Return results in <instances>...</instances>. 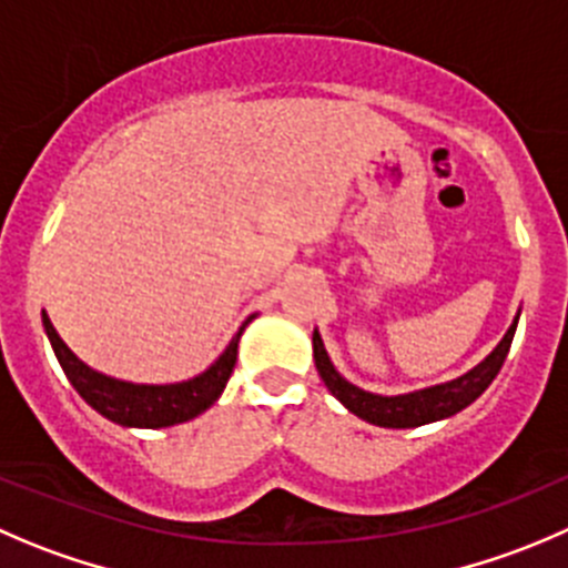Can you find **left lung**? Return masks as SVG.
<instances>
[{"instance_id": "left-lung-1", "label": "left lung", "mask_w": 568, "mask_h": 568, "mask_svg": "<svg viewBox=\"0 0 568 568\" xmlns=\"http://www.w3.org/2000/svg\"><path fill=\"white\" fill-rule=\"evenodd\" d=\"M516 324H519V316L514 318V324H510L505 338L497 344V349H494L480 366L466 372L464 377L405 396H377L357 388V385L346 383V379L335 372L333 363H329L322 344V335L318 333H313V361H316L318 374H322L324 385L333 390L335 399L344 402V405L349 407L355 416H361L363 422L377 424V427H418V424L436 422V418H447L453 416V413L464 410L466 405H471V402L491 385V379L497 377L505 357H508L510 344H514Z\"/></svg>"}]
</instances>
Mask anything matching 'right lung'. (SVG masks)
I'll list each match as a JSON object with an SVG mask.
<instances>
[{
    "mask_svg": "<svg viewBox=\"0 0 568 568\" xmlns=\"http://www.w3.org/2000/svg\"><path fill=\"white\" fill-rule=\"evenodd\" d=\"M246 324H250V318L244 322V327ZM244 327L235 333V338L230 341L224 355L219 357L207 372H202L200 377L178 385H132L113 377H104V374L88 368L85 363L63 344L58 329L52 327L49 316L43 313V329H47L49 335V344H52L54 355H58L60 366H63L65 377L74 385L77 394H80L93 410L102 413L104 418H110V422L124 424V427H150V430L189 422V418L205 413L207 407L219 399V394L224 390V385H227L230 374H233L235 368L239 338L241 333H244Z\"/></svg>",
    "mask_w": 568,
    "mask_h": 568,
    "instance_id": "add662e5",
    "label": "right lung"
}]
</instances>
